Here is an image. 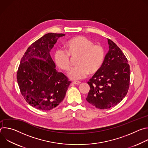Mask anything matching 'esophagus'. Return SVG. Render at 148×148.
Masks as SVG:
<instances>
[{
    "instance_id": "obj_1",
    "label": "esophagus",
    "mask_w": 148,
    "mask_h": 148,
    "mask_svg": "<svg viewBox=\"0 0 148 148\" xmlns=\"http://www.w3.org/2000/svg\"><path fill=\"white\" fill-rule=\"evenodd\" d=\"M81 83L80 81H73V84H77V85H78V84H79Z\"/></svg>"
}]
</instances>
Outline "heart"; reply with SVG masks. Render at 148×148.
I'll return each mask as SVG.
<instances>
[{
    "label": "heart",
    "instance_id": "heart-1",
    "mask_svg": "<svg viewBox=\"0 0 148 148\" xmlns=\"http://www.w3.org/2000/svg\"><path fill=\"white\" fill-rule=\"evenodd\" d=\"M84 36H77L66 41L65 51L57 49L54 54L56 64L60 69L67 71L70 67V57H77L76 67L67 73L68 77L73 80L85 78L87 74L96 73L101 67L105 57V51L99 45Z\"/></svg>",
    "mask_w": 148,
    "mask_h": 148
}]
</instances>
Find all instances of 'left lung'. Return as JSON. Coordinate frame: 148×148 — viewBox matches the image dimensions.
Returning a JSON list of instances; mask_svg holds the SVG:
<instances>
[{"label":"left lung","mask_w":148,"mask_h":148,"mask_svg":"<svg viewBox=\"0 0 148 148\" xmlns=\"http://www.w3.org/2000/svg\"><path fill=\"white\" fill-rule=\"evenodd\" d=\"M108 39L109 51L99 70L87 82L90 87L86 100L101 110L119 103L130 87V67L121 50Z\"/></svg>","instance_id":"obj_1"}]
</instances>
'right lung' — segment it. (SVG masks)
I'll list each match as a JSON object with an SVG mask.
<instances>
[{"label":"right lung","instance_id":"obj_1","mask_svg":"<svg viewBox=\"0 0 148 148\" xmlns=\"http://www.w3.org/2000/svg\"><path fill=\"white\" fill-rule=\"evenodd\" d=\"M64 34L49 33L27 49L21 59L17 81L22 95L33 107L49 111L64 99L71 81L56 70L50 51Z\"/></svg>","mask_w":148,"mask_h":148}]
</instances>
